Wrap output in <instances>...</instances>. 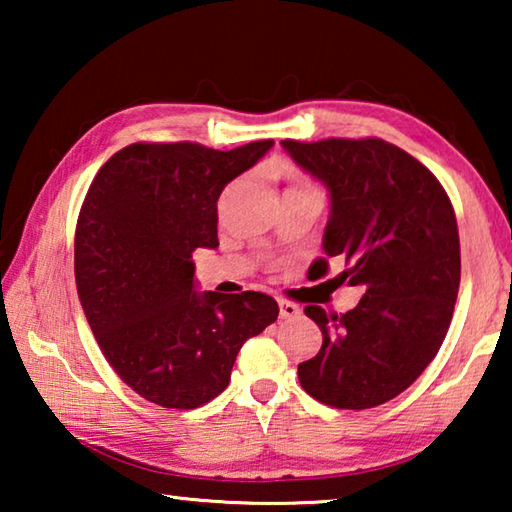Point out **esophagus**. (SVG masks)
<instances>
[{
    "mask_svg": "<svg viewBox=\"0 0 512 512\" xmlns=\"http://www.w3.org/2000/svg\"><path fill=\"white\" fill-rule=\"evenodd\" d=\"M300 307L289 300H280V318H298Z\"/></svg>",
    "mask_w": 512,
    "mask_h": 512,
    "instance_id": "34e87169",
    "label": "esophagus"
}]
</instances>
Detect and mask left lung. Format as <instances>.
Instances as JSON below:
<instances>
[{
  "label": "left lung",
  "mask_w": 512,
  "mask_h": 512,
  "mask_svg": "<svg viewBox=\"0 0 512 512\" xmlns=\"http://www.w3.org/2000/svg\"><path fill=\"white\" fill-rule=\"evenodd\" d=\"M282 146L327 185L325 253L341 255V280L366 291L345 314L305 307L323 345L298 366L300 386L334 409H372L406 391L447 336L461 284L452 201L420 160L379 137Z\"/></svg>",
  "instance_id": "8db88e82"
}]
</instances>
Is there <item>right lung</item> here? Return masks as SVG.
<instances>
[{
  "mask_svg": "<svg viewBox=\"0 0 512 512\" xmlns=\"http://www.w3.org/2000/svg\"><path fill=\"white\" fill-rule=\"evenodd\" d=\"M271 146L135 142L94 176L76 221V289L103 357L144 400L180 411L214 400L241 345L280 314L259 291L196 293L192 262L219 246L225 185Z\"/></svg>",
  "mask_w": 512,
  "mask_h": 512,
  "instance_id": "right-lung-1",
  "label": "right lung"
}]
</instances>
